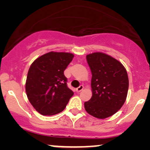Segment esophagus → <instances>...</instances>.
Returning a JSON list of instances; mask_svg holds the SVG:
<instances>
[{
	"label": "esophagus",
	"mask_w": 150,
	"mask_h": 150,
	"mask_svg": "<svg viewBox=\"0 0 150 150\" xmlns=\"http://www.w3.org/2000/svg\"><path fill=\"white\" fill-rule=\"evenodd\" d=\"M83 89H84L83 86V85H81V86H80V87L76 88V92H81Z\"/></svg>",
	"instance_id": "34e87169"
}]
</instances>
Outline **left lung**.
Instances as JSON below:
<instances>
[{
    "label": "left lung",
    "mask_w": 150,
    "mask_h": 150,
    "mask_svg": "<svg viewBox=\"0 0 150 150\" xmlns=\"http://www.w3.org/2000/svg\"><path fill=\"white\" fill-rule=\"evenodd\" d=\"M86 58L92 74V96L84 104L85 110L96 118H107L126 101L129 86L127 71L122 63L105 53L93 52Z\"/></svg>",
    "instance_id": "left-lung-1"
}]
</instances>
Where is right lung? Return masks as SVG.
I'll list each match as a JSON object with an SVG mask.
<instances>
[{
    "mask_svg": "<svg viewBox=\"0 0 150 150\" xmlns=\"http://www.w3.org/2000/svg\"><path fill=\"white\" fill-rule=\"evenodd\" d=\"M74 57L70 52L51 51L37 58L28 69L26 96L42 115H54L66 107L74 92L67 86L64 70Z\"/></svg>",
    "mask_w": 150,
    "mask_h": 150,
    "instance_id": "add662e5",
    "label": "right lung"
}]
</instances>
